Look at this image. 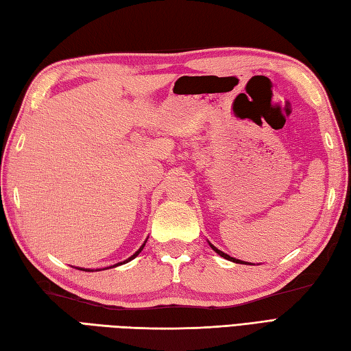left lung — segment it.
Listing matches in <instances>:
<instances>
[{
  "mask_svg": "<svg viewBox=\"0 0 351 351\" xmlns=\"http://www.w3.org/2000/svg\"><path fill=\"white\" fill-rule=\"evenodd\" d=\"M210 245H211V249L215 252V253H219V255L221 256V258H225V259H228V261H232V263H237V264H244L243 261H240V259H235V258H232V256H229L228 253H225V252H221V250H219L217 247H215V245H213L211 243H210Z\"/></svg>",
  "mask_w": 351,
  "mask_h": 351,
  "instance_id": "1",
  "label": "left lung"
}]
</instances>
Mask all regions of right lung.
Returning a JSON list of instances; mask_svg holds the SVG:
<instances>
[{
    "mask_svg": "<svg viewBox=\"0 0 351 351\" xmlns=\"http://www.w3.org/2000/svg\"><path fill=\"white\" fill-rule=\"evenodd\" d=\"M145 244H146V241L143 243V245H141V247L136 252V253H134V255L132 256H130L128 259H126V261H123V263H119V264H114V265H111V267H117V265H122V264H126V263H130V261H132L134 258H136L137 255H138V253L141 252V250H143V247H145ZM80 270H84V271H93V270H88V268H80Z\"/></svg>",
    "mask_w": 351,
    "mask_h": 351,
    "instance_id": "obj_1",
    "label": "right lung"
}]
</instances>
